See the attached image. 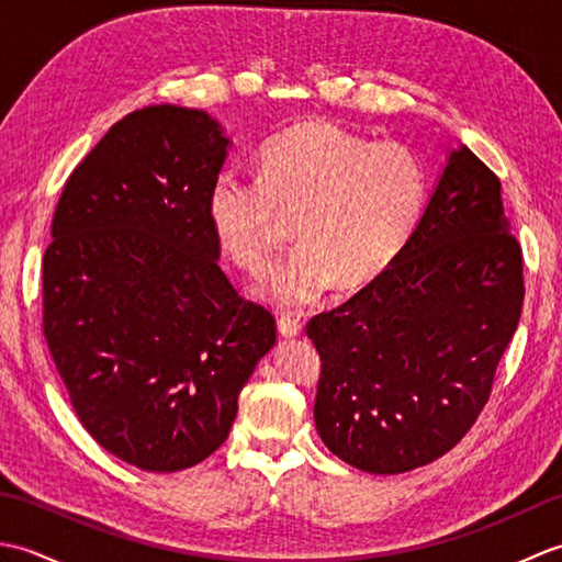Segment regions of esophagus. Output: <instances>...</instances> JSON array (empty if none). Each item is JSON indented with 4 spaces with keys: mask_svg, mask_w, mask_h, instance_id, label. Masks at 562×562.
<instances>
[{
    "mask_svg": "<svg viewBox=\"0 0 562 562\" xmlns=\"http://www.w3.org/2000/svg\"><path fill=\"white\" fill-rule=\"evenodd\" d=\"M278 330H280V336H284V338H296L302 333V321L296 316L282 314L278 318Z\"/></svg>",
    "mask_w": 562,
    "mask_h": 562,
    "instance_id": "34e87169",
    "label": "esophagus"
}]
</instances>
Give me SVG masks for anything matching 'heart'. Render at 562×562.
<instances>
[{"instance_id":"1","label":"heart","mask_w":562,"mask_h":562,"mask_svg":"<svg viewBox=\"0 0 562 562\" xmlns=\"http://www.w3.org/2000/svg\"><path fill=\"white\" fill-rule=\"evenodd\" d=\"M427 190L425 164L408 145L308 121L262 147L258 181L217 176L207 214L220 244L254 274L272 266L294 220L302 246L260 292L280 306H304L336 280L360 288L384 272L420 222Z\"/></svg>"}]
</instances>
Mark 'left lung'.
Segmentation results:
<instances>
[{
  "mask_svg": "<svg viewBox=\"0 0 562 562\" xmlns=\"http://www.w3.org/2000/svg\"><path fill=\"white\" fill-rule=\"evenodd\" d=\"M507 229L499 178L461 145L396 260L308 321L314 420L338 459L405 473L469 432L521 316V246Z\"/></svg>",
  "mask_w": 562,
  "mask_h": 562,
  "instance_id": "left-lung-1",
  "label": "left lung"
}]
</instances>
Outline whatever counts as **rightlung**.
Listing matches in <instances>:
<instances>
[{
  "label": "right lung",
  "mask_w": 562,
  "mask_h": 562,
  "mask_svg": "<svg viewBox=\"0 0 562 562\" xmlns=\"http://www.w3.org/2000/svg\"><path fill=\"white\" fill-rule=\"evenodd\" d=\"M229 147L205 111H135L71 171L53 217L47 348L87 432L142 471L217 451L278 336L217 262L207 195Z\"/></svg>",
  "instance_id": "1"
}]
</instances>
